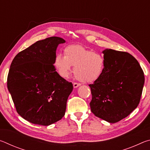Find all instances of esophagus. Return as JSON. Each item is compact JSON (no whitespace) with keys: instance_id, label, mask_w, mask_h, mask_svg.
<instances>
[{"instance_id":"34e87169","label":"esophagus","mask_w":150,"mask_h":150,"mask_svg":"<svg viewBox=\"0 0 150 150\" xmlns=\"http://www.w3.org/2000/svg\"><path fill=\"white\" fill-rule=\"evenodd\" d=\"M81 84L80 83H73V87L74 88H77L79 86H80Z\"/></svg>"}]
</instances>
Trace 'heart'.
I'll use <instances>...</instances> for the list:
<instances>
[{
	"instance_id": "1",
	"label": "heart",
	"mask_w": 150,
	"mask_h": 150,
	"mask_svg": "<svg viewBox=\"0 0 150 150\" xmlns=\"http://www.w3.org/2000/svg\"><path fill=\"white\" fill-rule=\"evenodd\" d=\"M63 52L64 55L58 54L54 59V66L62 77H69L72 66L75 77L81 82H93L102 75L104 59L97 53L81 45H67Z\"/></svg>"
}]
</instances>
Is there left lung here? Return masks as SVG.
I'll return each instance as SVG.
<instances>
[{
  "label": "left lung",
  "instance_id": "obj_1",
  "mask_svg": "<svg viewBox=\"0 0 150 150\" xmlns=\"http://www.w3.org/2000/svg\"><path fill=\"white\" fill-rule=\"evenodd\" d=\"M100 77L90 84L91 112L110 123L126 118L139 103L144 74L139 63L127 52L104 50Z\"/></svg>",
  "mask_w": 150,
  "mask_h": 150
}]
</instances>
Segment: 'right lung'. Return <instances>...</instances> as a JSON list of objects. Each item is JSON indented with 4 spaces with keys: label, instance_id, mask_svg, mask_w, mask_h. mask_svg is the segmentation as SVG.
<instances>
[{
    "label": "right lung",
    "instance_id": "right-lung-1",
    "mask_svg": "<svg viewBox=\"0 0 150 150\" xmlns=\"http://www.w3.org/2000/svg\"><path fill=\"white\" fill-rule=\"evenodd\" d=\"M65 42L55 36L40 40L12 62L7 87L17 112L32 124L49 126L65 115L73 84L61 77L54 65L58 45Z\"/></svg>",
    "mask_w": 150,
    "mask_h": 150
}]
</instances>
